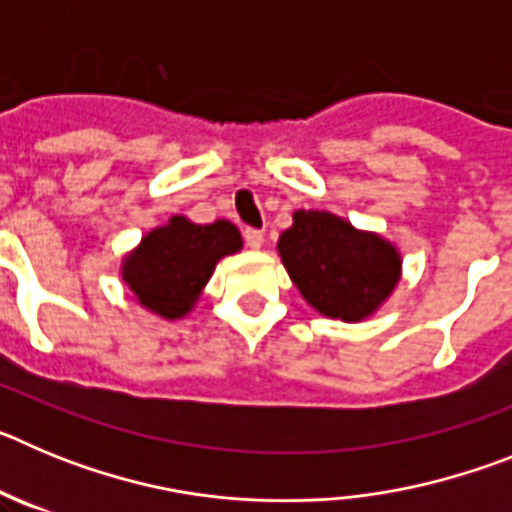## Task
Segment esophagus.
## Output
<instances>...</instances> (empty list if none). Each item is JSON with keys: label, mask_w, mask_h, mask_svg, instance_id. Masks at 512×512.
<instances>
[{"label": "esophagus", "mask_w": 512, "mask_h": 512, "mask_svg": "<svg viewBox=\"0 0 512 512\" xmlns=\"http://www.w3.org/2000/svg\"><path fill=\"white\" fill-rule=\"evenodd\" d=\"M243 235H246V246L253 248V251H259V248L264 246V233H261V230L248 228Z\"/></svg>", "instance_id": "1"}]
</instances>
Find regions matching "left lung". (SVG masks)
I'll return each mask as SVG.
<instances>
[{
	"instance_id": "8db88e82",
	"label": "left lung",
	"mask_w": 512,
	"mask_h": 512,
	"mask_svg": "<svg viewBox=\"0 0 512 512\" xmlns=\"http://www.w3.org/2000/svg\"><path fill=\"white\" fill-rule=\"evenodd\" d=\"M277 251L307 305L343 323L372 318L402 279L395 243L328 210H297Z\"/></svg>"
}]
</instances>
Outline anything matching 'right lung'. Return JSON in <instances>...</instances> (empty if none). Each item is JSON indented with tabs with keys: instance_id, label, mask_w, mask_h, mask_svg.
I'll use <instances>...</instances> for the list:
<instances>
[{
	"instance_id": "obj_1",
	"label": "right lung",
	"mask_w": 512,
	"mask_h": 512,
	"mask_svg": "<svg viewBox=\"0 0 512 512\" xmlns=\"http://www.w3.org/2000/svg\"><path fill=\"white\" fill-rule=\"evenodd\" d=\"M243 248L241 230L230 220L192 223L171 215L169 223L148 230L125 253L120 277L143 310L164 320H179L200 302L217 261Z\"/></svg>"
}]
</instances>
